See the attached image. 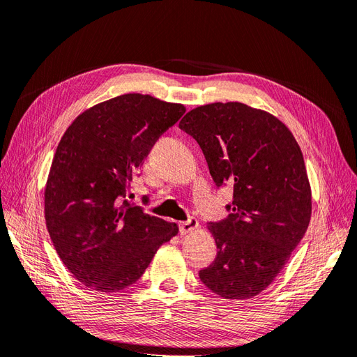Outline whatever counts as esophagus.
Returning <instances> with one entry per match:
<instances>
[{
  "label": "esophagus",
  "mask_w": 357,
  "mask_h": 357,
  "mask_svg": "<svg viewBox=\"0 0 357 357\" xmlns=\"http://www.w3.org/2000/svg\"><path fill=\"white\" fill-rule=\"evenodd\" d=\"M197 225H199L197 220H196V218H193V217H189L186 221H181V222L178 224L180 234H188V233H190V231L196 230Z\"/></svg>",
  "instance_id": "obj_1"
}]
</instances>
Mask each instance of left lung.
<instances>
[{"label":"left lung","mask_w":357,"mask_h":357,"mask_svg":"<svg viewBox=\"0 0 357 357\" xmlns=\"http://www.w3.org/2000/svg\"><path fill=\"white\" fill-rule=\"evenodd\" d=\"M178 127L201 146L215 186H233L228 217L208 225L217 258L199 277L224 298L259 294L307 230L312 202L302 151L278 119L240 102L197 107Z\"/></svg>","instance_id":"8db88e82"}]
</instances>
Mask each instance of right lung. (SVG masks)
I'll return each mask as SVG.
<instances>
[{"instance_id": "add662e5", "label": "right lung", "mask_w": 357, "mask_h": 357, "mask_svg": "<svg viewBox=\"0 0 357 357\" xmlns=\"http://www.w3.org/2000/svg\"><path fill=\"white\" fill-rule=\"evenodd\" d=\"M184 111L126 93L82 112L61 137L45 188V220L60 259L83 286L101 293L132 286L177 234L176 224L148 215L126 196L155 142Z\"/></svg>"}]
</instances>
